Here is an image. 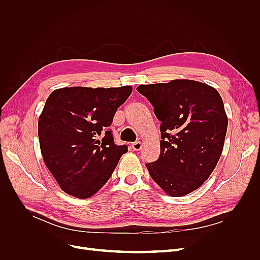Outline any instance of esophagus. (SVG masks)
<instances>
[{
    "label": "esophagus",
    "mask_w": 260,
    "mask_h": 260,
    "mask_svg": "<svg viewBox=\"0 0 260 260\" xmlns=\"http://www.w3.org/2000/svg\"><path fill=\"white\" fill-rule=\"evenodd\" d=\"M142 146H143V144H142V142H141V141H137V142L132 143L133 151H140V149L142 148Z\"/></svg>",
    "instance_id": "esophagus-1"
}]
</instances>
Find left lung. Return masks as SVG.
<instances>
[{"label": "left lung", "instance_id": "1", "mask_svg": "<svg viewBox=\"0 0 260 260\" xmlns=\"http://www.w3.org/2000/svg\"><path fill=\"white\" fill-rule=\"evenodd\" d=\"M160 124V156L146 164L152 179L172 198L205 182L221 156L228 116L218 91L206 83L176 79L141 84Z\"/></svg>", "mask_w": 260, "mask_h": 260}]
</instances>
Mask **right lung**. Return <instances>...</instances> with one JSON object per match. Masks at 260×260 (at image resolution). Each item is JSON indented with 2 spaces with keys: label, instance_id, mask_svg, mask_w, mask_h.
<instances>
[{
  "label": "right lung",
  "instance_id": "obj_1",
  "mask_svg": "<svg viewBox=\"0 0 260 260\" xmlns=\"http://www.w3.org/2000/svg\"><path fill=\"white\" fill-rule=\"evenodd\" d=\"M132 86L54 90L39 116L41 154L59 187L77 199H89L111 178L125 145L114 144L111 131L117 108Z\"/></svg>",
  "mask_w": 260,
  "mask_h": 260
}]
</instances>
